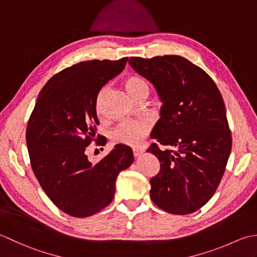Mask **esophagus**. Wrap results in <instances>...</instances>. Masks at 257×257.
Returning a JSON list of instances; mask_svg holds the SVG:
<instances>
[{"mask_svg": "<svg viewBox=\"0 0 257 257\" xmlns=\"http://www.w3.org/2000/svg\"><path fill=\"white\" fill-rule=\"evenodd\" d=\"M144 152V150L143 149H139V148H136V149H133V155H134V158H139V156L142 154Z\"/></svg>", "mask_w": 257, "mask_h": 257, "instance_id": "1", "label": "esophagus"}]
</instances>
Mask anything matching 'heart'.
Segmentation results:
<instances>
[{
	"instance_id": "obj_1",
	"label": "heart",
	"mask_w": 257,
	"mask_h": 257,
	"mask_svg": "<svg viewBox=\"0 0 257 257\" xmlns=\"http://www.w3.org/2000/svg\"><path fill=\"white\" fill-rule=\"evenodd\" d=\"M124 85L127 92L135 99L140 97H146L150 91V86L142 76L138 74L128 75L124 81ZM106 88L103 87L97 97V108L101 105V99ZM152 128V124L146 119H130L118 124L112 132V140L115 143L126 145V146H138L148 136Z\"/></svg>"
}]
</instances>
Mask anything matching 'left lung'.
<instances>
[{"instance_id": "8db88e82", "label": "left lung", "mask_w": 257, "mask_h": 257, "mask_svg": "<svg viewBox=\"0 0 257 257\" xmlns=\"http://www.w3.org/2000/svg\"><path fill=\"white\" fill-rule=\"evenodd\" d=\"M128 63L163 102L151 135L158 143L148 149L160 161L159 174L150 181L152 201L167 213L191 214L211 200L231 154L222 94L205 71L182 56H135Z\"/></svg>"}]
</instances>
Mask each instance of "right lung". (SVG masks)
Returning <instances> with one entry per match:
<instances>
[{
  "label": "right lung",
  "mask_w": 257,
  "mask_h": 257,
  "mask_svg": "<svg viewBox=\"0 0 257 257\" xmlns=\"http://www.w3.org/2000/svg\"><path fill=\"white\" fill-rule=\"evenodd\" d=\"M128 57L83 61L52 76L42 88L26 126L31 166L41 187L61 211L87 217L113 201L119 172L133 163L132 150L117 144L98 163L85 150L95 139L98 92L123 71Z\"/></svg>",
  "instance_id": "right-lung-1"
}]
</instances>
